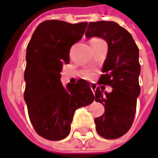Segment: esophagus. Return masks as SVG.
Wrapping results in <instances>:
<instances>
[{
    "mask_svg": "<svg viewBox=\"0 0 158 158\" xmlns=\"http://www.w3.org/2000/svg\"><path fill=\"white\" fill-rule=\"evenodd\" d=\"M90 88H91V89L93 90V92H94V90H95V86L92 84V85H90Z\"/></svg>",
    "mask_w": 158,
    "mask_h": 158,
    "instance_id": "34e87169",
    "label": "esophagus"
}]
</instances>
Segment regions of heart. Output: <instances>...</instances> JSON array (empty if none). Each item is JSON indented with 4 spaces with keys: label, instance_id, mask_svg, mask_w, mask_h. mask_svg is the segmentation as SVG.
Masks as SVG:
<instances>
[{
    "label": "heart",
    "instance_id": "b5f03b06",
    "mask_svg": "<svg viewBox=\"0 0 158 158\" xmlns=\"http://www.w3.org/2000/svg\"><path fill=\"white\" fill-rule=\"evenodd\" d=\"M99 40V39H93V40H91V41H94V40ZM86 77H92V74H91V73H87V74H86Z\"/></svg>",
    "mask_w": 158,
    "mask_h": 158
}]
</instances>
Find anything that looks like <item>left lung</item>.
Listing matches in <instances>:
<instances>
[{"mask_svg": "<svg viewBox=\"0 0 158 158\" xmlns=\"http://www.w3.org/2000/svg\"><path fill=\"white\" fill-rule=\"evenodd\" d=\"M85 36L88 39L100 37L108 44L98 84L111 86L113 90L106 93L96 88L94 100L103 104L105 113L94 118V122L99 135L106 139H118L131 128L135 116L140 94L139 48L130 32L114 21L90 22Z\"/></svg>", "mask_w": 158, "mask_h": 158, "instance_id": "left-lung-1", "label": "left lung"}]
</instances>
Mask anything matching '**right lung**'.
<instances>
[{
    "label": "right lung",
    "instance_id": "add662e5",
    "mask_svg": "<svg viewBox=\"0 0 158 158\" xmlns=\"http://www.w3.org/2000/svg\"><path fill=\"white\" fill-rule=\"evenodd\" d=\"M87 25L44 20L36 28L27 45L24 99L34 130L48 140L66 138L75 111L94 100L85 80L68 83L66 89L60 81L63 64L69 63V49L82 38Z\"/></svg>",
    "mask_w": 158,
    "mask_h": 158
}]
</instances>
